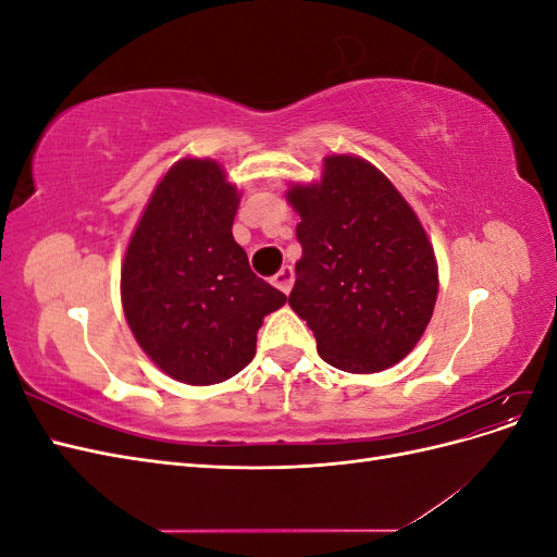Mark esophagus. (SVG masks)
I'll return each mask as SVG.
<instances>
[{
  "instance_id": "esophagus-1",
  "label": "esophagus",
  "mask_w": 557,
  "mask_h": 557,
  "mask_svg": "<svg viewBox=\"0 0 557 557\" xmlns=\"http://www.w3.org/2000/svg\"><path fill=\"white\" fill-rule=\"evenodd\" d=\"M293 281H295V272H293V267H281L278 272L274 274V278H272V283L276 285V288L281 290V293H285L288 295L290 293V288H293Z\"/></svg>"
}]
</instances>
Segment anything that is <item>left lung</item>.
<instances>
[{
  "mask_svg": "<svg viewBox=\"0 0 557 557\" xmlns=\"http://www.w3.org/2000/svg\"><path fill=\"white\" fill-rule=\"evenodd\" d=\"M285 197L301 218L288 305L313 330L320 358L350 374L407 358L440 290L434 248L407 199L356 156L325 158L323 178Z\"/></svg>",
  "mask_w": 557,
  "mask_h": 557,
  "instance_id": "8db88e82",
  "label": "left lung"
}]
</instances>
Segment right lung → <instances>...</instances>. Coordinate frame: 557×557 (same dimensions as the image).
Returning a JSON list of instances; mask_svg holds the SVG:
<instances>
[{
    "label": "right lung",
    "instance_id": "right-lung-1",
    "mask_svg": "<svg viewBox=\"0 0 557 557\" xmlns=\"http://www.w3.org/2000/svg\"><path fill=\"white\" fill-rule=\"evenodd\" d=\"M237 185L215 160L183 158L150 195L125 250L121 297L134 339L164 374L213 385L256 356L262 318L285 305L234 242Z\"/></svg>",
    "mask_w": 557,
    "mask_h": 557
}]
</instances>
